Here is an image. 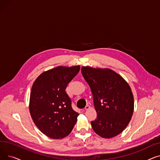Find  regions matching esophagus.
Here are the masks:
<instances>
[{
	"instance_id": "obj_1",
	"label": "esophagus",
	"mask_w": 160,
	"mask_h": 160,
	"mask_svg": "<svg viewBox=\"0 0 160 160\" xmlns=\"http://www.w3.org/2000/svg\"><path fill=\"white\" fill-rule=\"evenodd\" d=\"M89 108H90V106H89V105H86L84 109H85V110H88V109H89Z\"/></svg>"
}]
</instances>
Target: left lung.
<instances>
[{"label": "left lung", "mask_w": 160, "mask_h": 160, "mask_svg": "<svg viewBox=\"0 0 160 160\" xmlns=\"http://www.w3.org/2000/svg\"><path fill=\"white\" fill-rule=\"evenodd\" d=\"M83 78L89 84L97 113L91 127L97 134L112 138L128 126L133 112L132 89L121 75L110 69L82 67Z\"/></svg>", "instance_id": "1"}]
</instances>
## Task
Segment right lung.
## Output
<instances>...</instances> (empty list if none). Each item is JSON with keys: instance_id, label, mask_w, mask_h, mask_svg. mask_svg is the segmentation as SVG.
I'll list each match as a JSON object with an SVG mask.
<instances>
[{"instance_id": "add662e5", "label": "right lung", "mask_w": 160, "mask_h": 160, "mask_svg": "<svg viewBox=\"0 0 160 160\" xmlns=\"http://www.w3.org/2000/svg\"><path fill=\"white\" fill-rule=\"evenodd\" d=\"M80 68L58 66L41 73L33 83L30 113L36 127L50 138L68 136L77 121L79 113L72 110L65 89Z\"/></svg>"}]
</instances>
